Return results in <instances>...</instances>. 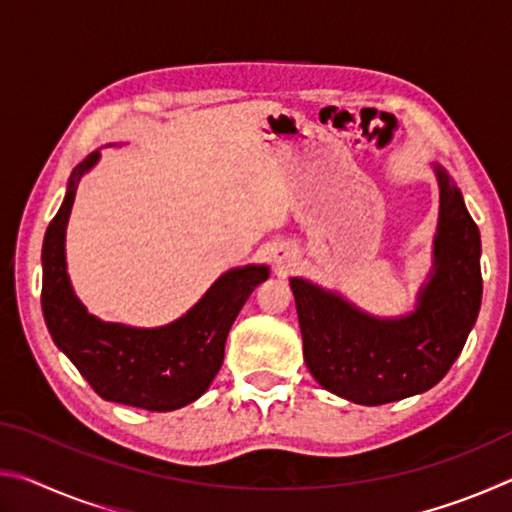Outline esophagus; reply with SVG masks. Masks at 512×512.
Segmentation results:
<instances>
[{
  "mask_svg": "<svg viewBox=\"0 0 512 512\" xmlns=\"http://www.w3.org/2000/svg\"><path fill=\"white\" fill-rule=\"evenodd\" d=\"M293 262H296V255H291V253H287V250H284V253H280L275 257V266L280 268V271H284V268H289V266H293Z\"/></svg>",
  "mask_w": 512,
  "mask_h": 512,
  "instance_id": "34e87169",
  "label": "esophagus"
}]
</instances>
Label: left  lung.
I'll list each match as a JSON object with an SVG mask.
<instances>
[{"instance_id":"obj_1","label":"left lung","mask_w":512,"mask_h":512,"mask_svg":"<svg viewBox=\"0 0 512 512\" xmlns=\"http://www.w3.org/2000/svg\"><path fill=\"white\" fill-rule=\"evenodd\" d=\"M440 189L433 262L402 316H375L339 291L291 277L302 354L325 391L379 406L420 395L452 368L481 309V235L452 176L431 164Z\"/></svg>"}]
</instances>
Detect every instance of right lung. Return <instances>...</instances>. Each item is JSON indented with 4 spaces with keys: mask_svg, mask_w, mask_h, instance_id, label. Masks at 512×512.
Wrapping results in <instances>:
<instances>
[{
    "mask_svg": "<svg viewBox=\"0 0 512 512\" xmlns=\"http://www.w3.org/2000/svg\"><path fill=\"white\" fill-rule=\"evenodd\" d=\"M101 151L76 164L67 192L42 244V314L58 350L79 368L103 400L146 411H176L196 402L219 372L225 339L268 266L248 264L225 271L194 307L160 327L106 323L76 298L67 273L65 235L85 173Z\"/></svg>",
    "mask_w": 512,
    "mask_h": 512,
    "instance_id": "obj_1",
    "label": "right lung"
}]
</instances>
